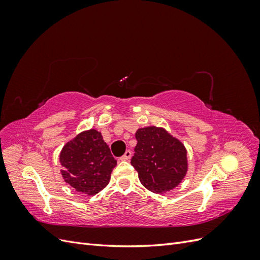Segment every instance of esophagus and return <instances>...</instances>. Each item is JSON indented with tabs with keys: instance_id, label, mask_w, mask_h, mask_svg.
Returning a JSON list of instances; mask_svg holds the SVG:
<instances>
[{
	"instance_id": "obj_1",
	"label": "esophagus",
	"mask_w": 260,
	"mask_h": 260,
	"mask_svg": "<svg viewBox=\"0 0 260 260\" xmlns=\"http://www.w3.org/2000/svg\"><path fill=\"white\" fill-rule=\"evenodd\" d=\"M131 155H132V153H131V151H125V153L122 155V157H121V160H129L130 158H131Z\"/></svg>"
}]
</instances>
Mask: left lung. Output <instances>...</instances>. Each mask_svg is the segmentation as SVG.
<instances>
[{"mask_svg":"<svg viewBox=\"0 0 260 260\" xmlns=\"http://www.w3.org/2000/svg\"><path fill=\"white\" fill-rule=\"evenodd\" d=\"M131 165L139 179L153 193H166L180 184L186 175L187 158L184 145L158 127L141 128Z\"/></svg>","mask_w":260,"mask_h":260,"instance_id":"obj_1","label":"left lung"}]
</instances>
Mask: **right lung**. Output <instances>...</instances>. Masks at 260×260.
Instances as JSON below:
<instances>
[{"mask_svg":"<svg viewBox=\"0 0 260 260\" xmlns=\"http://www.w3.org/2000/svg\"><path fill=\"white\" fill-rule=\"evenodd\" d=\"M61 176L77 192L95 195L108 184L117 165L111 149L95 129L83 131L62 147Z\"/></svg>","mask_w":260,"mask_h":260,"instance_id":"obj_1","label":"right lung"}]
</instances>
